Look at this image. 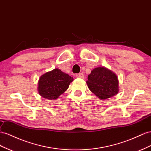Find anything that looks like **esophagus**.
Wrapping results in <instances>:
<instances>
[{
  "mask_svg": "<svg viewBox=\"0 0 151 151\" xmlns=\"http://www.w3.org/2000/svg\"><path fill=\"white\" fill-rule=\"evenodd\" d=\"M76 76L78 78H84V75L83 73H79V74H76Z\"/></svg>",
  "mask_w": 151,
  "mask_h": 151,
  "instance_id": "esophagus-1",
  "label": "esophagus"
}]
</instances>
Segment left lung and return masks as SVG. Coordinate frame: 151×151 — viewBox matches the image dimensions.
<instances>
[{
	"label": "left lung",
	"mask_w": 151,
	"mask_h": 151,
	"mask_svg": "<svg viewBox=\"0 0 151 151\" xmlns=\"http://www.w3.org/2000/svg\"><path fill=\"white\" fill-rule=\"evenodd\" d=\"M86 83L90 91L101 100L113 97L119 92L118 76L104 66L94 68Z\"/></svg>",
	"instance_id": "1"
}]
</instances>
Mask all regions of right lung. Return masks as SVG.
Returning <instances> with one entry per match:
<instances>
[{
	"label": "right lung",
	"instance_id": "right-lung-1",
	"mask_svg": "<svg viewBox=\"0 0 151 151\" xmlns=\"http://www.w3.org/2000/svg\"><path fill=\"white\" fill-rule=\"evenodd\" d=\"M73 77L58 68L43 74L38 82V92L42 97L55 100L68 88Z\"/></svg>",
	"mask_w": 151,
	"mask_h": 151
}]
</instances>
